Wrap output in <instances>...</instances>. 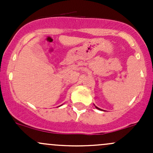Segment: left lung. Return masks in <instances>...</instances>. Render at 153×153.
Masks as SVG:
<instances>
[{
    "label": "left lung",
    "mask_w": 153,
    "mask_h": 153,
    "mask_svg": "<svg viewBox=\"0 0 153 153\" xmlns=\"http://www.w3.org/2000/svg\"><path fill=\"white\" fill-rule=\"evenodd\" d=\"M95 107H96V108H97V109H99V110H100V109H100V108H98V107H97V106H95Z\"/></svg>",
    "instance_id": "left-lung-1"
}]
</instances>
